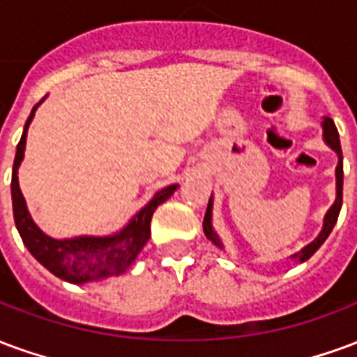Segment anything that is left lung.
Returning <instances> with one entry per match:
<instances>
[{
  "label": "left lung",
  "mask_w": 357,
  "mask_h": 357,
  "mask_svg": "<svg viewBox=\"0 0 357 357\" xmlns=\"http://www.w3.org/2000/svg\"><path fill=\"white\" fill-rule=\"evenodd\" d=\"M323 139L327 141V145H329L335 153L338 155V166H337V201L335 204L331 206V210L327 212V216L323 220V229L319 233V237L314 241V243H310L307 247H304L300 252L292 256V258H296L300 262H306L307 258H312L314 252L317 248L321 247L325 239L329 237V233L333 231V227L337 224L338 214H340V206H342V178H344V172H342V149H340V139H338V130L335 122L331 120L329 116L323 118ZM202 227H204V235L208 237L214 245L222 248V243L218 239V235L212 229V199L208 201V208H206V214H204V222H202Z\"/></svg>",
  "instance_id": "obj_1"
}]
</instances>
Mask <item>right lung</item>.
I'll return each mask as SVG.
<instances>
[{
	"instance_id": "add662e5",
	"label": "right lung",
	"mask_w": 357,
	"mask_h": 357,
	"mask_svg": "<svg viewBox=\"0 0 357 357\" xmlns=\"http://www.w3.org/2000/svg\"><path fill=\"white\" fill-rule=\"evenodd\" d=\"M38 105H34V109L24 124V132L17 145V155H15V162H13V216H15V225L22 237V243L26 245L30 255L34 256L43 268H47L53 275L61 277L68 283H86V281H95V279H102V277L118 275L135 260V256L139 255L143 245L151 237L153 212L158 204H162L178 189V185H168L164 187L162 191H158L153 197V201L149 202L145 208H141L122 231L112 237H78V239L65 241L51 239L45 233L40 231L38 225L32 222L26 204H24V197L19 189V178H17L19 164L24 156L28 126L34 118Z\"/></svg>"
}]
</instances>
